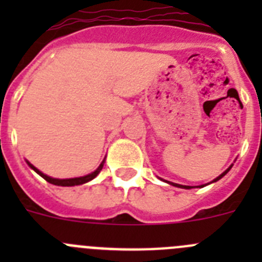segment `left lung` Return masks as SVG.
<instances>
[{"label":"left lung","mask_w":262,"mask_h":262,"mask_svg":"<svg viewBox=\"0 0 262 262\" xmlns=\"http://www.w3.org/2000/svg\"><path fill=\"white\" fill-rule=\"evenodd\" d=\"M231 168H232V165H231L230 168H228V169H226V170H224V172L222 173V174L219 176V177H216V178H215V180H214V181H212V182H216V181H219V180H221V178L223 177V176H226L227 173L230 172V169H231ZM165 182H168V184L173 185V186H176V187H182V189H191V187H193V186H186V185H180V184H174V182H169V181H165ZM201 187H203V185H201Z\"/></svg>","instance_id":"8db88e82"}]
</instances>
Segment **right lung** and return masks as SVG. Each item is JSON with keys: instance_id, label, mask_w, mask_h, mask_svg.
I'll list each match as a JSON object with an SVG mask.
<instances>
[{"instance_id": "obj_1", "label": "right lung", "mask_w": 262, "mask_h": 262, "mask_svg": "<svg viewBox=\"0 0 262 262\" xmlns=\"http://www.w3.org/2000/svg\"><path fill=\"white\" fill-rule=\"evenodd\" d=\"M27 164H29V166L31 169H34L36 173H38L40 177H43L47 182H50V184L52 185H57V186H76V185H82V184H86V182L92 181L93 178H96L97 176H98V173L102 170L103 168V164H105V160H103L102 163L99 164L98 168L94 170V172H92L90 174H86V176H82V177H76V178H66V180H60V178H52L50 177V176L45 174V173H41L39 169H36L35 166L32 165V164H30L29 161H27Z\"/></svg>"}]
</instances>
